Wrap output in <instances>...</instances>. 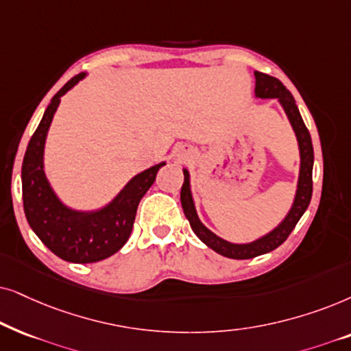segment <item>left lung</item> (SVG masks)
Instances as JSON below:
<instances>
[{
  "label": "left lung",
  "instance_id": "left-lung-1",
  "mask_svg": "<svg viewBox=\"0 0 351 351\" xmlns=\"http://www.w3.org/2000/svg\"><path fill=\"white\" fill-rule=\"evenodd\" d=\"M255 95L256 97H276L281 102V106L286 110V114L291 120V125L295 132L298 147H300V176H298V186H297V194L291 212L287 213V217L284 218V221L279 224L276 230H273L269 234H266L255 242L250 244H231V242L221 239L217 234H213L212 231L207 230L195 213L194 200L191 195L189 188V173L188 170L184 171V183L181 188V205H183L186 218L189 219L191 228L195 232V236L204 242L205 245H208L210 249L217 252V254L228 256V258L234 260H247V258H255V256L268 254V252L278 249L284 241L287 239L289 234L293 231L298 219L302 218V215L305 213L311 200L313 194V160H315V154H313V143L308 128L303 123V119L298 112V107L293 101V96L286 86L282 85L278 78L271 77V75L255 72Z\"/></svg>",
  "mask_w": 351,
  "mask_h": 351
}]
</instances>
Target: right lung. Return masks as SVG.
Wrapping results in <instances>:
<instances>
[{
    "instance_id": "add662e5",
    "label": "right lung",
    "mask_w": 351,
    "mask_h": 351,
    "mask_svg": "<svg viewBox=\"0 0 351 351\" xmlns=\"http://www.w3.org/2000/svg\"><path fill=\"white\" fill-rule=\"evenodd\" d=\"M83 77L85 73L75 75L56 93L30 138L22 163V199L30 228L53 254L72 263H95L114 255L128 241L139 200L154 184L165 162L130 180L109 205L96 212H77L60 202L43 170L45 141L60 96Z\"/></svg>"
}]
</instances>
